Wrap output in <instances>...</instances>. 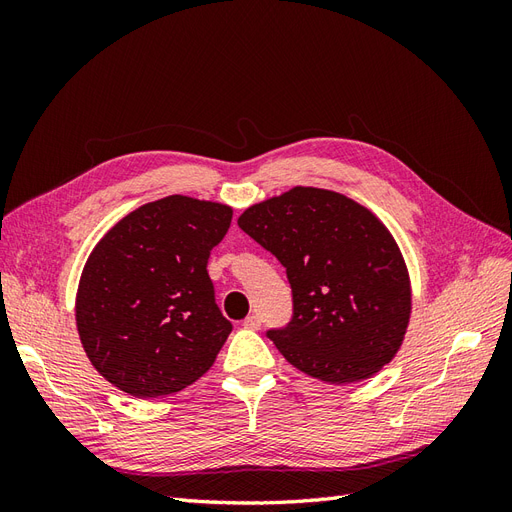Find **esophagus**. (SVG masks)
Masks as SVG:
<instances>
[{
    "instance_id": "1",
    "label": "esophagus",
    "mask_w": 512,
    "mask_h": 512,
    "mask_svg": "<svg viewBox=\"0 0 512 512\" xmlns=\"http://www.w3.org/2000/svg\"><path fill=\"white\" fill-rule=\"evenodd\" d=\"M243 327L250 329V331H258V329H260V316H258V314L247 316V318L243 320Z\"/></svg>"
}]
</instances>
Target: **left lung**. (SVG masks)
Returning <instances> with one entry per match:
<instances>
[{
	"label": "left lung",
	"mask_w": 512,
	"mask_h": 512,
	"mask_svg": "<svg viewBox=\"0 0 512 512\" xmlns=\"http://www.w3.org/2000/svg\"><path fill=\"white\" fill-rule=\"evenodd\" d=\"M237 224L286 267L292 320L267 335L292 367L352 384L393 361L412 286L395 237L374 213L339 192L297 185L247 207Z\"/></svg>",
	"instance_id": "obj_1"
}]
</instances>
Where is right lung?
Wrapping results in <instances>:
<instances>
[{
	"instance_id": "add662e5",
	"label": "right lung",
	"mask_w": 512,
	"mask_h": 512,
	"mask_svg": "<svg viewBox=\"0 0 512 512\" xmlns=\"http://www.w3.org/2000/svg\"><path fill=\"white\" fill-rule=\"evenodd\" d=\"M230 220L228 205L173 194L128 213L91 250L76 329L119 391L173 395L213 365L232 324L215 305L207 262Z\"/></svg>"
}]
</instances>
